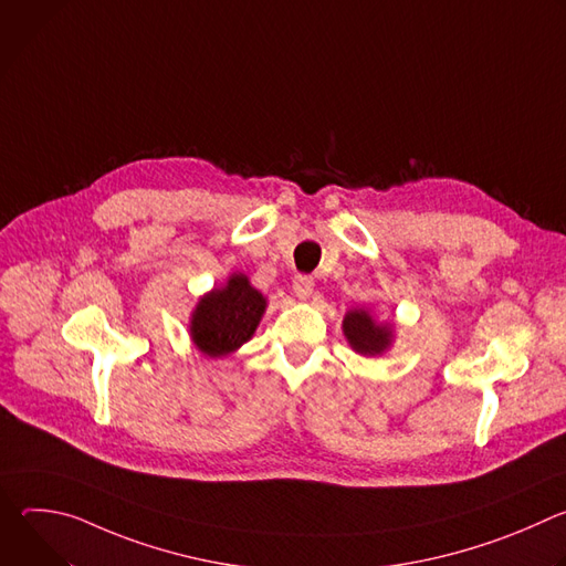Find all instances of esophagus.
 Wrapping results in <instances>:
<instances>
[{
  "label": "esophagus",
  "instance_id": "1",
  "mask_svg": "<svg viewBox=\"0 0 566 566\" xmlns=\"http://www.w3.org/2000/svg\"><path fill=\"white\" fill-rule=\"evenodd\" d=\"M293 293H295L300 300H308L311 293H313V277H308V275H295V280H293Z\"/></svg>",
  "mask_w": 566,
  "mask_h": 566
}]
</instances>
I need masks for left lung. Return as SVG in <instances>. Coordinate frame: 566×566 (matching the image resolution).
<instances>
[{
    "label": "left lung",
    "mask_w": 566,
    "mask_h": 566,
    "mask_svg": "<svg viewBox=\"0 0 566 566\" xmlns=\"http://www.w3.org/2000/svg\"><path fill=\"white\" fill-rule=\"evenodd\" d=\"M343 332L356 354L380 356L391 345V325L376 322L369 311L354 308L343 319Z\"/></svg>",
    "instance_id": "left-lung-1"
}]
</instances>
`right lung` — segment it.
Segmentation results:
<instances>
[{"mask_svg":"<svg viewBox=\"0 0 566 566\" xmlns=\"http://www.w3.org/2000/svg\"><path fill=\"white\" fill-rule=\"evenodd\" d=\"M266 311V297L251 286L249 277L232 273L219 289L206 293L190 319V336L197 349L221 358L249 343Z\"/></svg>","mask_w":566,"mask_h":566,"instance_id":"obj_1","label":"right lung"}]
</instances>
